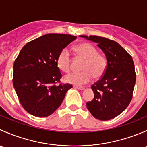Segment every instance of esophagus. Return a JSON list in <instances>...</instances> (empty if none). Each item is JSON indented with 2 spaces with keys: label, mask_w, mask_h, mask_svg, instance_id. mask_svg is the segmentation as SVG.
Listing matches in <instances>:
<instances>
[{
  "label": "esophagus",
  "mask_w": 147,
  "mask_h": 147,
  "mask_svg": "<svg viewBox=\"0 0 147 147\" xmlns=\"http://www.w3.org/2000/svg\"><path fill=\"white\" fill-rule=\"evenodd\" d=\"M74 88L78 89V90H83L84 89V87H82V86H76V85H75V86H74Z\"/></svg>",
  "instance_id": "esophagus-1"
}]
</instances>
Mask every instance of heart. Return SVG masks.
<instances>
[{
    "instance_id": "1",
    "label": "heart",
    "mask_w": 147,
    "mask_h": 147,
    "mask_svg": "<svg viewBox=\"0 0 147 147\" xmlns=\"http://www.w3.org/2000/svg\"><path fill=\"white\" fill-rule=\"evenodd\" d=\"M78 55L84 60L81 67L82 72L71 73L66 75L65 81L69 84H80L90 82L94 77L96 79L105 75L107 67V60L104 55L98 53V50L90 42H80L75 46ZM57 65L63 72L67 73L71 69L70 55L66 49L61 50L57 58Z\"/></svg>"
}]
</instances>
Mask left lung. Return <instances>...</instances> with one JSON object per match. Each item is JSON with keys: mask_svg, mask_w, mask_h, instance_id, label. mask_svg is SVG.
<instances>
[{"mask_svg": "<svg viewBox=\"0 0 147 147\" xmlns=\"http://www.w3.org/2000/svg\"><path fill=\"white\" fill-rule=\"evenodd\" d=\"M80 37L96 42L107 60L105 75L92 85L94 99L87 102V107L96 119H112L128 107L132 98L136 82L132 57L119 43L112 40L96 35Z\"/></svg>", "mask_w": 147, "mask_h": 147, "instance_id": "obj_1", "label": "left lung"}]
</instances>
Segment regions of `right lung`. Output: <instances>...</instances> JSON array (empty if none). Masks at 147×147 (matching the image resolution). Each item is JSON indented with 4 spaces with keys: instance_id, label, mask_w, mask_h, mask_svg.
Here are the masks:
<instances>
[{
    "instance_id": "add662e5",
    "label": "right lung",
    "mask_w": 147,
    "mask_h": 147,
    "mask_svg": "<svg viewBox=\"0 0 147 147\" xmlns=\"http://www.w3.org/2000/svg\"><path fill=\"white\" fill-rule=\"evenodd\" d=\"M76 36L46 34L28 42L13 65V83L20 104L33 116L45 117L63 102L70 84H60L58 55Z\"/></svg>"
}]
</instances>
